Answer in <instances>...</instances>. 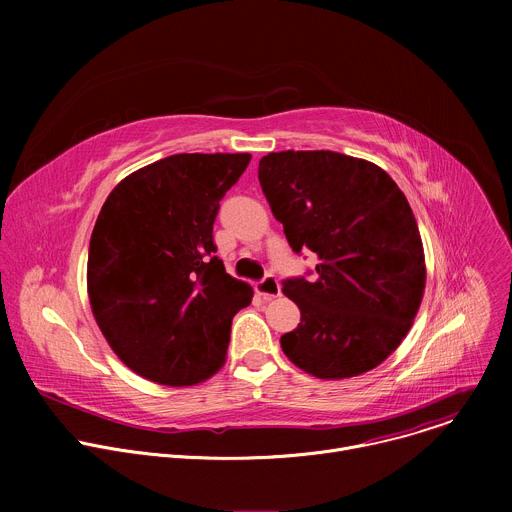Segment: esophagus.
<instances>
[{"mask_svg":"<svg viewBox=\"0 0 512 512\" xmlns=\"http://www.w3.org/2000/svg\"><path fill=\"white\" fill-rule=\"evenodd\" d=\"M255 291L259 296H263V300H273L281 294V285L273 275H267L265 279L255 283Z\"/></svg>","mask_w":512,"mask_h":512,"instance_id":"34e87169","label":"esophagus"}]
</instances>
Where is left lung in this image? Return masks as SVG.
Masks as SVG:
<instances>
[{"instance_id":"1","label":"left lung","mask_w":512,"mask_h":512,"mask_svg":"<svg viewBox=\"0 0 512 512\" xmlns=\"http://www.w3.org/2000/svg\"><path fill=\"white\" fill-rule=\"evenodd\" d=\"M259 182L289 247L318 255L314 281L287 279L302 322L281 336L304 373L350 379L397 350L425 291V255L411 206L373 162L328 152H279Z\"/></svg>"}]
</instances>
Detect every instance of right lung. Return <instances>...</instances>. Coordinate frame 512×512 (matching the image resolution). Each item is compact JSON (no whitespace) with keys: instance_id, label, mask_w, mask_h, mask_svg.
I'll use <instances>...</instances> for the list:
<instances>
[{"instance_id":"right-lung-1","label":"right lung","mask_w":512,"mask_h":512,"mask_svg":"<svg viewBox=\"0 0 512 512\" xmlns=\"http://www.w3.org/2000/svg\"><path fill=\"white\" fill-rule=\"evenodd\" d=\"M251 154H176L123 178L95 223L87 291L119 360L166 387L223 369L233 316L253 287L212 257L218 200Z\"/></svg>"}]
</instances>
